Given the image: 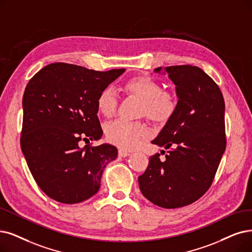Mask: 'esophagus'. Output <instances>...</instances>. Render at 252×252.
<instances>
[{
	"mask_svg": "<svg viewBox=\"0 0 252 252\" xmlns=\"http://www.w3.org/2000/svg\"><path fill=\"white\" fill-rule=\"evenodd\" d=\"M129 155H130V152H128V151L123 150V149H120L119 150V156L120 157H127Z\"/></svg>",
	"mask_w": 252,
	"mask_h": 252,
	"instance_id": "1",
	"label": "esophagus"
}]
</instances>
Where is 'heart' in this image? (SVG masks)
<instances>
[{
  "instance_id": "obj_1",
  "label": "heart",
  "mask_w": 252,
  "mask_h": 252,
  "mask_svg": "<svg viewBox=\"0 0 252 252\" xmlns=\"http://www.w3.org/2000/svg\"><path fill=\"white\" fill-rule=\"evenodd\" d=\"M125 90L142 100L140 114L157 123H165L173 117L177 108L174 95L162 91V87L155 79L148 76H136L125 83ZM117 95L113 88L107 87L100 91L96 105L100 114L112 117L117 108ZM148 128L142 123H131L118 120L105 127V135L109 143L123 150H132L142 138L148 135Z\"/></svg>"
}]
</instances>
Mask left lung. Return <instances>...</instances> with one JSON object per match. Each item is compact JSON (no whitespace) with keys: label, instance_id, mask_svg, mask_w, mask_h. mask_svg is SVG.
I'll return each instance as SVG.
<instances>
[{"label":"left lung","instance_id":"1","mask_svg":"<svg viewBox=\"0 0 252 252\" xmlns=\"http://www.w3.org/2000/svg\"><path fill=\"white\" fill-rule=\"evenodd\" d=\"M154 72L168 74L178 102L173 117L151 142L167 150L165 160L158 153L151 156L138 185L154 205L181 208L202 197L213 182L226 145L224 99L198 67H158Z\"/></svg>","mask_w":252,"mask_h":252}]
</instances>
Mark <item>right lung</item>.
I'll return each mask as SVG.
<instances>
[{
    "label": "right lung",
    "instance_id": "add662e5",
    "mask_svg": "<svg viewBox=\"0 0 252 252\" xmlns=\"http://www.w3.org/2000/svg\"><path fill=\"white\" fill-rule=\"evenodd\" d=\"M124 71L54 63L30 79L21 147L36 183L50 198L77 204L98 192L103 169L118 150L109 144L80 149L78 143L101 138L97 96Z\"/></svg>",
    "mask_w": 252,
    "mask_h": 252
}]
</instances>
